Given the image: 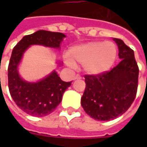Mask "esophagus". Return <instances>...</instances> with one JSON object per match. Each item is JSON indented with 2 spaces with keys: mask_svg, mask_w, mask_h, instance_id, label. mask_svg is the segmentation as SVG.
<instances>
[{
  "mask_svg": "<svg viewBox=\"0 0 147 147\" xmlns=\"http://www.w3.org/2000/svg\"><path fill=\"white\" fill-rule=\"evenodd\" d=\"M82 78V77L80 76L79 74H77L76 76L74 77V79H81Z\"/></svg>",
  "mask_w": 147,
  "mask_h": 147,
  "instance_id": "esophagus-1",
  "label": "esophagus"
}]
</instances>
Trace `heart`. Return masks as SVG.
Wrapping results in <instances>:
<instances>
[{"mask_svg": "<svg viewBox=\"0 0 147 147\" xmlns=\"http://www.w3.org/2000/svg\"><path fill=\"white\" fill-rule=\"evenodd\" d=\"M69 55L70 59L66 61L69 65L78 63L82 65L84 71L89 74H100L115 64L117 48L111 42H90L74 47Z\"/></svg>", "mask_w": 147, "mask_h": 147, "instance_id": "b5f03b06", "label": "heart"}]
</instances>
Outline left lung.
<instances>
[{"mask_svg":"<svg viewBox=\"0 0 147 147\" xmlns=\"http://www.w3.org/2000/svg\"><path fill=\"white\" fill-rule=\"evenodd\" d=\"M121 61L111 70L100 74H86V88L81 105L88 115L108 121L125 113L135 100L138 86L139 68L133 50L121 39H114Z\"/></svg>","mask_w":147,"mask_h":147,"instance_id":"obj_1","label":"left lung"}]
</instances>
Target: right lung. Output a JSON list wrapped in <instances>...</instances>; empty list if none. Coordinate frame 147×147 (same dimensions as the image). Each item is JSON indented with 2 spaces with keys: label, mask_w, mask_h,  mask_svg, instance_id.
<instances>
[{
  "label": "right lung",
  "mask_w": 147,
  "mask_h": 147,
  "mask_svg": "<svg viewBox=\"0 0 147 147\" xmlns=\"http://www.w3.org/2000/svg\"><path fill=\"white\" fill-rule=\"evenodd\" d=\"M65 37L61 32L39 30L24 36L13 49L8 66L9 91L15 104L29 115L42 117L53 112L72 82L62 81L55 71L40 82L22 80L17 71L22 55L33 44L58 48Z\"/></svg>",
  "instance_id": "1"
}]
</instances>
